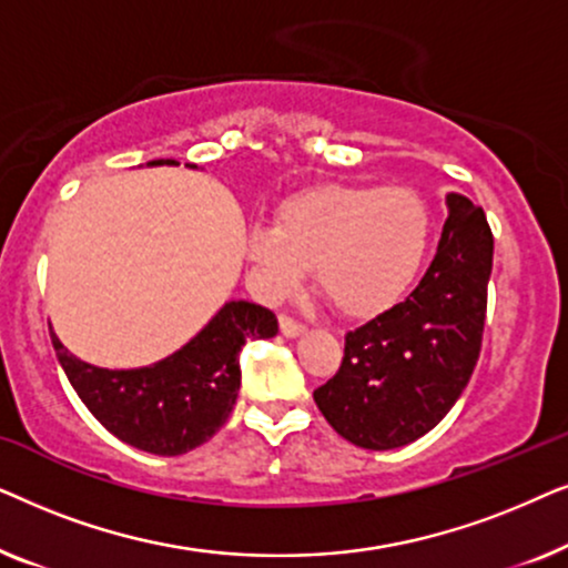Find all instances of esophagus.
I'll return each instance as SVG.
<instances>
[{
    "mask_svg": "<svg viewBox=\"0 0 568 568\" xmlns=\"http://www.w3.org/2000/svg\"><path fill=\"white\" fill-rule=\"evenodd\" d=\"M278 328H282L286 338H294V336H300V333H305V323L294 321V317H290V315H278Z\"/></svg>",
    "mask_w": 568,
    "mask_h": 568,
    "instance_id": "obj_1",
    "label": "esophagus"
}]
</instances>
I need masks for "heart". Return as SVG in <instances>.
Wrapping results in <instances>:
<instances>
[{
    "label": "heart",
    "instance_id": "obj_1",
    "mask_svg": "<svg viewBox=\"0 0 568 568\" xmlns=\"http://www.w3.org/2000/svg\"><path fill=\"white\" fill-rule=\"evenodd\" d=\"M432 214L408 185H321L286 199L274 227L247 230L245 253L266 297H286L313 268L323 300L346 317L398 302L422 268Z\"/></svg>",
    "mask_w": 568,
    "mask_h": 568
}]
</instances>
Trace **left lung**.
Returning a JSON list of instances; mask_svg holds the SVG:
<instances>
[{"label":"left lung","instance_id":"left-lung-1","mask_svg":"<svg viewBox=\"0 0 568 568\" xmlns=\"http://www.w3.org/2000/svg\"><path fill=\"white\" fill-rule=\"evenodd\" d=\"M429 271L400 305L346 333L313 398L341 437L393 449L432 432L460 398L484 344L494 235L484 209L449 193Z\"/></svg>","mask_w":568,"mask_h":568}]
</instances>
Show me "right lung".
Wrapping results in <instances>:
<instances>
[{
  "mask_svg": "<svg viewBox=\"0 0 568 568\" xmlns=\"http://www.w3.org/2000/svg\"><path fill=\"white\" fill-rule=\"evenodd\" d=\"M276 331L271 310L240 300L227 302L181 352L144 369H100L69 354L53 333L51 344L77 395L113 437L152 455H185L230 418L245 338H271Z\"/></svg>",
  "mask_w": 568,
  "mask_h": 568,
  "instance_id": "1",
  "label": "right lung"
}]
</instances>
